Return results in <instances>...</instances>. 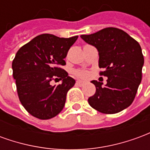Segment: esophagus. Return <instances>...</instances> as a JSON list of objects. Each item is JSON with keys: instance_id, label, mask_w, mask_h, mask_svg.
I'll list each match as a JSON object with an SVG mask.
<instances>
[{"instance_id": "34e87169", "label": "esophagus", "mask_w": 150, "mask_h": 150, "mask_svg": "<svg viewBox=\"0 0 150 150\" xmlns=\"http://www.w3.org/2000/svg\"><path fill=\"white\" fill-rule=\"evenodd\" d=\"M76 84L79 85V86H83V85L85 84L84 82L81 81V80H77L76 81Z\"/></svg>"}]
</instances>
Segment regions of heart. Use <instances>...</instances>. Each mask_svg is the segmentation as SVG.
Segmentation results:
<instances>
[{"label":"heart","instance_id":"heart-1","mask_svg":"<svg viewBox=\"0 0 150 150\" xmlns=\"http://www.w3.org/2000/svg\"><path fill=\"white\" fill-rule=\"evenodd\" d=\"M75 75L80 77V78H87L88 76V72L86 71H82V70H77V71H75Z\"/></svg>","mask_w":150,"mask_h":150}]
</instances>
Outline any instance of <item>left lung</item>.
<instances>
[{
  "mask_svg": "<svg viewBox=\"0 0 150 150\" xmlns=\"http://www.w3.org/2000/svg\"><path fill=\"white\" fill-rule=\"evenodd\" d=\"M85 42L99 52L101 75L107 83L92 80L96 93L88 98L94 109L105 114L121 112L131 105L142 82L144 57L141 46L122 30L108 27L95 34L81 35Z\"/></svg>",
  "mask_w": 150,
  "mask_h": 150,
  "instance_id": "8db88e82",
  "label": "left lung"
}]
</instances>
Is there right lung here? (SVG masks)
Segmentation results:
<instances>
[{
	"mask_svg": "<svg viewBox=\"0 0 150 150\" xmlns=\"http://www.w3.org/2000/svg\"><path fill=\"white\" fill-rule=\"evenodd\" d=\"M78 36L64 38L53 34L38 35L21 46L12 63L18 97L28 112L41 120L57 116L63 109L67 93L75 80L60 67ZM55 77L62 83L52 86Z\"/></svg>",
	"mask_w": 150,
	"mask_h": 150,
	"instance_id": "1",
	"label": "right lung"
}]
</instances>
